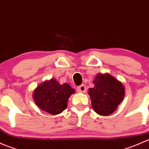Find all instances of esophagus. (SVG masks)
Masks as SVG:
<instances>
[{"label": "esophagus", "instance_id": "obj_1", "mask_svg": "<svg viewBox=\"0 0 149 149\" xmlns=\"http://www.w3.org/2000/svg\"><path fill=\"white\" fill-rule=\"evenodd\" d=\"M86 85L85 84H82V85L79 86L77 87V91L78 92H85L86 91Z\"/></svg>", "mask_w": 149, "mask_h": 149}]
</instances>
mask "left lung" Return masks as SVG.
<instances>
[{
  "label": "left lung",
  "mask_w": 149,
  "mask_h": 149,
  "mask_svg": "<svg viewBox=\"0 0 149 149\" xmlns=\"http://www.w3.org/2000/svg\"><path fill=\"white\" fill-rule=\"evenodd\" d=\"M94 88H88L93 109L98 115L113 113L125 97V88L120 81L109 73L97 74Z\"/></svg>",
  "instance_id": "left-lung-1"
}]
</instances>
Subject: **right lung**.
I'll use <instances>...</instances> for the list:
<instances>
[{"instance_id": "right-lung-1", "label": "right lung", "mask_w": 149, "mask_h": 149, "mask_svg": "<svg viewBox=\"0 0 149 149\" xmlns=\"http://www.w3.org/2000/svg\"><path fill=\"white\" fill-rule=\"evenodd\" d=\"M75 90L69 84H60L55 79L46 81L37 87L33 99L42 110L58 115L67 107L68 100Z\"/></svg>"}]
</instances>
